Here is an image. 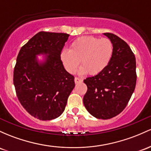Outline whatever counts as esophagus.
<instances>
[{
    "label": "esophagus",
    "mask_w": 151,
    "mask_h": 151,
    "mask_svg": "<svg viewBox=\"0 0 151 151\" xmlns=\"http://www.w3.org/2000/svg\"><path fill=\"white\" fill-rule=\"evenodd\" d=\"M82 81H83V79L82 78H79V77H75V78H74V82H75L76 84L80 83Z\"/></svg>",
    "instance_id": "esophagus-1"
}]
</instances>
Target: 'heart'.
I'll list each match as a JSON object with an SVG mask.
<instances>
[{"label":"heart","mask_w":151,"mask_h":151,"mask_svg":"<svg viewBox=\"0 0 151 151\" xmlns=\"http://www.w3.org/2000/svg\"><path fill=\"white\" fill-rule=\"evenodd\" d=\"M113 54V44L107 38L81 36L69 45V50H63L60 58L68 72H75L79 62L81 72L96 75L102 72L110 63Z\"/></svg>","instance_id":"heart-1"}]
</instances>
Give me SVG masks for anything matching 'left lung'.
Here are the masks:
<instances>
[{
    "instance_id": "1",
    "label": "left lung",
    "mask_w": 151,
    "mask_h": 151,
    "mask_svg": "<svg viewBox=\"0 0 151 151\" xmlns=\"http://www.w3.org/2000/svg\"><path fill=\"white\" fill-rule=\"evenodd\" d=\"M113 44L107 67L100 74L84 79L87 91L83 102L87 111L98 119L115 117L125 108L136 84V62L128 44L117 36L105 33Z\"/></svg>"
}]
</instances>
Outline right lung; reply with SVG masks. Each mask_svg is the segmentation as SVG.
Instances as JSON below:
<instances>
[{
  "label": "right lung",
  "instance_id": "obj_1",
  "mask_svg": "<svg viewBox=\"0 0 151 151\" xmlns=\"http://www.w3.org/2000/svg\"><path fill=\"white\" fill-rule=\"evenodd\" d=\"M69 34L40 31L20 49L14 84L20 103L33 117L50 120L60 116L74 89V77L64 69L60 54ZM47 54L39 63L35 55Z\"/></svg>",
  "mask_w": 151,
  "mask_h": 151
}]
</instances>
